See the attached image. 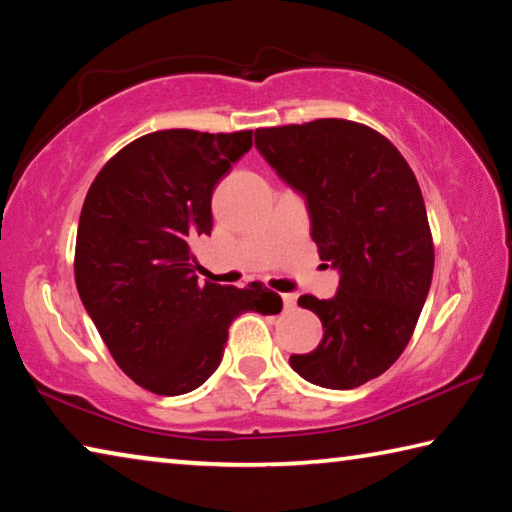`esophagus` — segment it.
<instances>
[{
  "label": "esophagus",
  "instance_id": "34e87169",
  "mask_svg": "<svg viewBox=\"0 0 512 512\" xmlns=\"http://www.w3.org/2000/svg\"><path fill=\"white\" fill-rule=\"evenodd\" d=\"M296 293H284L282 302H284V309H296Z\"/></svg>",
  "mask_w": 512,
  "mask_h": 512
}]
</instances>
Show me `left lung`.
I'll return each mask as SVG.
<instances>
[{"label": "left lung", "instance_id": "obj_1", "mask_svg": "<svg viewBox=\"0 0 512 512\" xmlns=\"http://www.w3.org/2000/svg\"><path fill=\"white\" fill-rule=\"evenodd\" d=\"M255 146L305 198L320 259L339 271L329 300L300 296L323 341L289 363L311 384L350 391L393 366L427 300L433 241L420 185L402 153L357 121L257 128Z\"/></svg>", "mask_w": 512, "mask_h": 512}]
</instances>
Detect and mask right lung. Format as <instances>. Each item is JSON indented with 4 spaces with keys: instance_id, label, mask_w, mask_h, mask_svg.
Instances as JSON below:
<instances>
[{
    "instance_id": "1",
    "label": "right lung",
    "mask_w": 512,
    "mask_h": 512,
    "mask_svg": "<svg viewBox=\"0 0 512 512\" xmlns=\"http://www.w3.org/2000/svg\"><path fill=\"white\" fill-rule=\"evenodd\" d=\"M250 146L253 131L149 133L121 149L85 196L76 289L117 366L155 395L205 384L239 314L282 309L259 282L201 284L189 250L212 232L214 187Z\"/></svg>"
}]
</instances>
